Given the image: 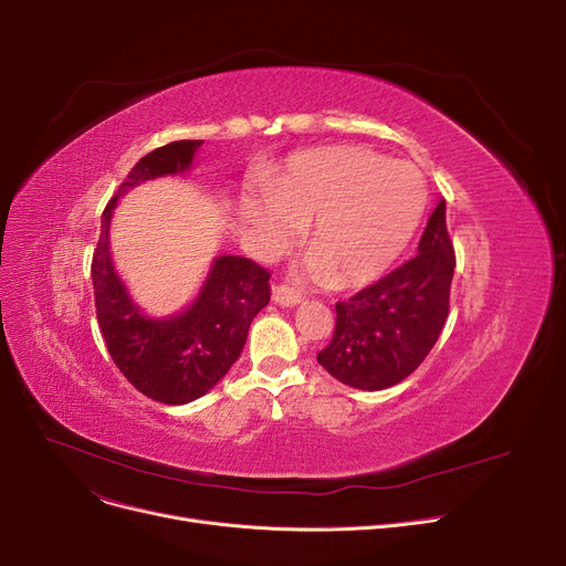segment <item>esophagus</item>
Returning <instances> with one entry per match:
<instances>
[{
	"mask_svg": "<svg viewBox=\"0 0 566 566\" xmlns=\"http://www.w3.org/2000/svg\"><path fill=\"white\" fill-rule=\"evenodd\" d=\"M273 301L282 307H293V305H298L303 301V293L295 291V289H289L284 284H277L273 289Z\"/></svg>",
	"mask_w": 566,
	"mask_h": 566,
	"instance_id": "obj_1",
	"label": "esophagus"
}]
</instances>
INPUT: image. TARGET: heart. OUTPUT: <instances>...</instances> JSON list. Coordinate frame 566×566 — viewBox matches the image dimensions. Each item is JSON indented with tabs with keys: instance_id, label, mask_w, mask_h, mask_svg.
Listing matches in <instances>:
<instances>
[{
	"instance_id": "obj_1",
	"label": "heart",
	"mask_w": 566,
	"mask_h": 566,
	"mask_svg": "<svg viewBox=\"0 0 566 566\" xmlns=\"http://www.w3.org/2000/svg\"><path fill=\"white\" fill-rule=\"evenodd\" d=\"M424 208L427 184L412 163L385 160L363 146H333L293 156L268 192L245 197L243 216L268 256L307 227L310 273L344 289L388 271Z\"/></svg>"
}]
</instances>
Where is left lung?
<instances>
[{
    "instance_id": "8db88e82",
    "label": "left lung",
    "mask_w": 566,
    "mask_h": 566,
    "mask_svg": "<svg viewBox=\"0 0 566 566\" xmlns=\"http://www.w3.org/2000/svg\"><path fill=\"white\" fill-rule=\"evenodd\" d=\"M454 265L444 201H438L418 254L335 305V333L318 350V365L360 390H385L408 378L448 321Z\"/></svg>"
}]
</instances>
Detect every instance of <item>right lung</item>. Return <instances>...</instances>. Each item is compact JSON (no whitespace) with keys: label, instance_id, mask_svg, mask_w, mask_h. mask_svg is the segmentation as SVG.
Here are the masks:
<instances>
[{"label":"right lung","instance_id":"1","mask_svg":"<svg viewBox=\"0 0 566 566\" xmlns=\"http://www.w3.org/2000/svg\"><path fill=\"white\" fill-rule=\"evenodd\" d=\"M201 139L165 144L144 156L103 211L92 259L96 316L105 346L133 388L148 399L181 406L199 399L241 355L252 318L271 301V273L252 259L220 256L199 298L174 318L139 314L109 259V218L116 199L148 178L190 167Z\"/></svg>","mask_w":566,"mask_h":566}]
</instances>
